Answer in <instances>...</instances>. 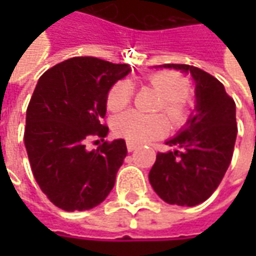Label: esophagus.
<instances>
[{
  "mask_svg": "<svg viewBox=\"0 0 256 256\" xmlns=\"http://www.w3.org/2000/svg\"><path fill=\"white\" fill-rule=\"evenodd\" d=\"M136 144H134V142H126V150L130 151V152H132V151H135L136 150Z\"/></svg>",
  "mask_w": 256,
  "mask_h": 256,
  "instance_id": "1",
  "label": "esophagus"
}]
</instances>
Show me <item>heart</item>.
I'll use <instances>...</instances> for the list:
<instances>
[{
    "instance_id": "heart-1",
    "label": "heart",
    "mask_w": 256,
    "mask_h": 256,
    "mask_svg": "<svg viewBox=\"0 0 256 256\" xmlns=\"http://www.w3.org/2000/svg\"><path fill=\"white\" fill-rule=\"evenodd\" d=\"M148 84L164 98L158 110L168 115L172 125H184L186 121L185 101L191 94V82L180 72L160 71L148 76ZM132 98V82L128 78H124L110 88L106 106L110 111L118 112L128 106ZM112 130L118 136L125 138L130 142L142 144L164 136L170 130V124L161 114L146 115L138 111H128L114 118Z\"/></svg>"
}]
</instances>
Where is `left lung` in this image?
<instances>
[{"instance_id":"8db88e82","label":"left lung","mask_w":256,"mask_h":256,"mask_svg":"<svg viewBox=\"0 0 256 256\" xmlns=\"http://www.w3.org/2000/svg\"><path fill=\"white\" fill-rule=\"evenodd\" d=\"M162 66L192 75L196 105L185 128L166 141L176 150L156 154L150 182L166 204L195 206L211 196L231 164L238 132L235 102L215 76L196 66Z\"/></svg>"}]
</instances>
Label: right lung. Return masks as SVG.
<instances>
[{
  "label": "right lung",
  "instance_id": "1",
  "mask_svg": "<svg viewBox=\"0 0 256 256\" xmlns=\"http://www.w3.org/2000/svg\"><path fill=\"white\" fill-rule=\"evenodd\" d=\"M130 65L75 56L45 71L26 108L24 142L36 184L55 206L85 211L108 196L124 158V140L86 151L91 138H104L106 95Z\"/></svg>",
  "mask_w": 256,
  "mask_h": 256
}]
</instances>
